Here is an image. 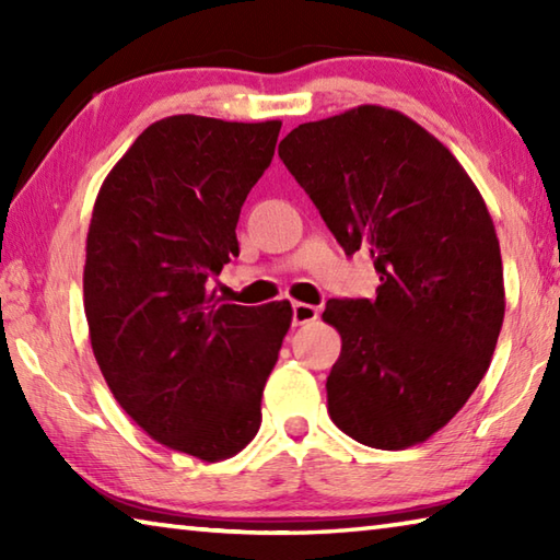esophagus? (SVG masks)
Returning <instances> with one entry per match:
<instances>
[{
  "instance_id": "34e87169",
  "label": "esophagus",
  "mask_w": 560,
  "mask_h": 560,
  "mask_svg": "<svg viewBox=\"0 0 560 560\" xmlns=\"http://www.w3.org/2000/svg\"><path fill=\"white\" fill-rule=\"evenodd\" d=\"M293 326H303V324H311V320L318 318V308L311 306V303H301L296 301L293 303Z\"/></svg>"
}]
</instances>
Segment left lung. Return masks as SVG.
I'll return each instance as SVG.
<instances>
[{"mask_svg": "<svg viewBox=\"0 0 560 560\" xmlns=\"http://www.w3.org/2000/svg\"><path fill=\"white\" fill-rule=\"evenodd\" d=\"M279 158L346 254L365 249L375 299H330L340 334L328 415L375 450L430 440L477 390L504 324L494 222L459 160L400 110L303 122Z\"/></svg>", "mask_w": 560, "mask_h": 560, "instance_id": "8db88e82", "label": "left lung"}]
</instances>
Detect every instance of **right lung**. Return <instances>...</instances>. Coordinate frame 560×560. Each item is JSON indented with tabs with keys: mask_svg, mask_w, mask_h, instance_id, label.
Listing matches in <instances>:
<instances>
[{
	"mask_svg": "<svg viewBox=\"0 0 560 560\" xmlns=\"http://www.w3.org/2000/svg\"><path fill=\"white\" fill-rule=\"evenodd\" d=\"M281 120L170 116L148 126L98 189L83 308L103 377L155 442L234 457L261 424V393L291 303H222L210 281L240 254L236 222L271 165Z\"/></svg>",
	"mask_w": 560,
	"mask_h": 560,
	"instance_id": "add662e5",
	"label": "right lung"
}]
</instances>
